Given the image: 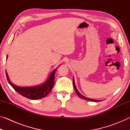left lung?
Masks as SVG:
<instances>
[{
    "label": "left lung",
    "instance_id": "obj_1",
    "mask_svg": "<svg viewBox=\"0 0 130 130\" xmlns=\"http://www.w3.org/2000/svg\"><path fill=\"white\" fill-rule=\"evenodd\" d=\"M73 86H74V90H75V92L76 93H77V94L79 98H80L81 99H84V100H88V101H92V102H98V101H100V100H94V99H89V98H87L86 97L83 96L82 94H81L80 92H78V91L77 89V88L75 85V83H74V78H73Z\"/></svg>",
    "mask_w": 130,
    "mask_h": 130
}]
</instances>
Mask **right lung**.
Wrapping results in <instances>:
<instances>
[{"instance_id":"obj_1","label":"right lung","mask_w":130,"mask_h":130,"mask_svg":"<svg viewBox=\"0 0 130 130\" xmlns=\"http://www.w3.org/2000/svg\"><path fill=\"white\" fill-rule=\"evenodd\" d=\"M56 69H55L50 74L49 78L43 84L37 87H18L11 82L9 77H8L7 72L6 70V77H7L8 82L11 85V87L22 96L25 98L32 100L39 99L45 98L51 92L53 87L54 84V74L56 72Z\"/></svg>"}]
</instances>
